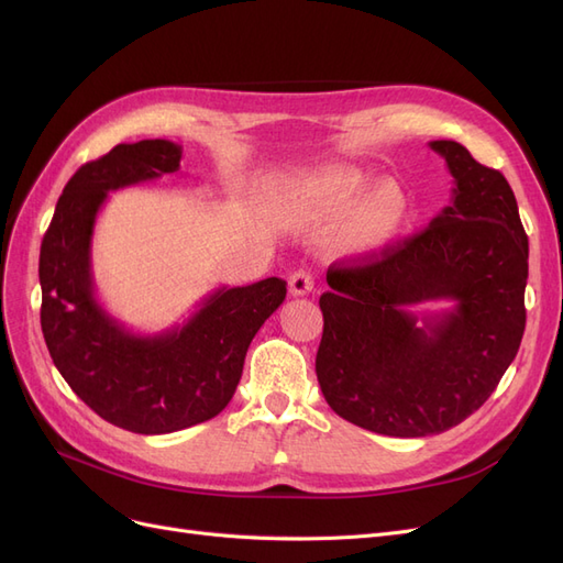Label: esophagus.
Segmentation results:
<instances>
[{
    "label": "esophagus",
    "mask_w": 563,
    "mask_h": 563,
    "mask_svg": "<svg viewBox=\"0 0 563 563\" xmlns=\"http://www.w3.org/2000/svg\"><path fill=\"white\" fill-rule=\"evenodd\" d=\"M312 288H314V279L310 272H305V269L294 272L291 279H288V291H291L294 296H308V294H312Z\"/></svg>",
    "instance_id": "esophagus-1"
}]
</instances>
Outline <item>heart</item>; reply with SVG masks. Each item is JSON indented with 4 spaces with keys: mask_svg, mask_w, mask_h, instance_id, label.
<instances>
[{
    "mask_svg": "<svg viewBox=\"0 0 563 563\" xmlns=\"http://www.w3.org/2000/svg\"><path fill=\"white\" fill-rule=\"evenodd\" d=\"M371 176L347 164H327L288 180L275 197V213L291 225H319L338 218L329 246L343 258L380 253L401 230L406 195L397 183L371 187Z\"/></svg>",
    "mask_w": 563,
    "mask_h": 563,
    "instance_id": "1",
    "label": "heart"
}]
</instances>
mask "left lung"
Masks as SVG:
<instances>
[{"instance_id":"8db88e82","label":"left lung","mask_w":563,"mask_h":563,"mask_svg":"<svg viewBox=\"0 0 563 563\" xmlns=\"http://www.w3.org/2000/svg\"><path fill=\"white\" fill-rule=\"evenodd\" d=\"M449 207L380 255L331 265L317 380L333 411L385 437L455 428L498 387L526 329L528 236L512 187L455 141H432ZM451 299L444 313L416 303Z\"/></svg>"}]
</instances>
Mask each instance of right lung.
Instances as JSON below:
<instances>
[{
    "mask_svg": "<svg viewBox=\"0 0 563 563\" xmlns=\"http://www.w3.org/2000/svg\"><path fill=\"white\" fill-rule=\"evenodd\" d=\"M172 141L112 147L67 180L40 251L42 333L75 395L135 434H168L216 418L242 378L253 335L286 298V282L220 286L183 327L141 335L96 298L91 236L108 192L180 168Z\"/></svg>",
    "mask_w": 563,
    "mask_h": 563,
    "instance_id": "right-lung-1",
    "label": "right lung"
}]
</instances>
